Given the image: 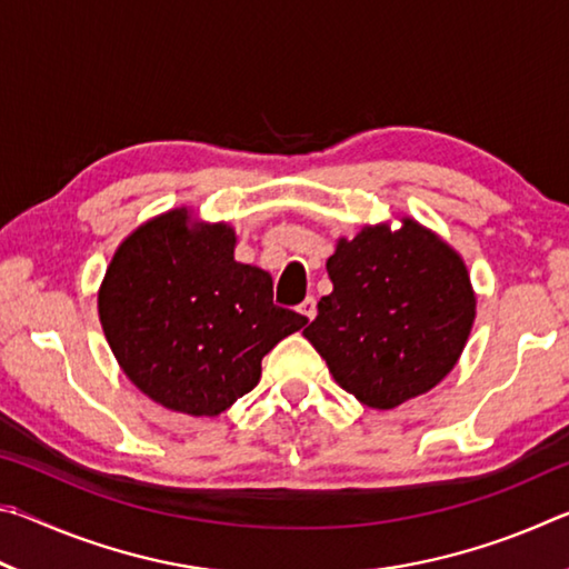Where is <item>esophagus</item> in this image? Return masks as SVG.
I'll list each match as a JSON object with an SVG mask.
<instances>
[{"mask_svg": "<svg viewBox=\"0 0 569 569\" xmlns=\"http://www.w3.org/2000/svg\"><path fill=\"white\" fill-rule=\"evenodd\" d=\"M298 311H301L308 321H313L316 319V298L313 296H308L306 301L298 306Z\"/></svg>", "mask_w": 569, "mask_h": 569, "instance_id": "obj_1", "label": "esophagus"}]
</instances>
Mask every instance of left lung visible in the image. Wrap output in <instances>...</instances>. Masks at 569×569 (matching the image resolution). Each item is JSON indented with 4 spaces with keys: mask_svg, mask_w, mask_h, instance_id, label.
<instances>
[{
    "mask_svg": "<svg viewBox=\"0 0 569 569\" xmlns=\"http://www.w3.org/2000/svg\"><path fill=\"white\" fill-rule=\"evenodd\" d=\"M333 291L303 336L366 407L393 409L455 369L475 321L461 258L413 220L363 228L326 261Z\"/></svg>",
    "mask_w": 569,
    "mask_h": 569,
    "instance_id": "left-lung-1",
    "label": "left lung"
}]
</instances>
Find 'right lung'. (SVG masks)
Here are the masks:
<instances>
[{"mask_svg": "<svg viewBox=\"0 0 569 569\" xmlns=\"http://www.w3.org/2000/svg\"><path fill=\"white\" fill-rule=\"evenodd\" d=\"M228 226L186 210L140 226L100 288V321L122 371L172 411L216 417L261 379L273 346L306 316L273 303V278L233 258Z\"/></svg>", "mask_w": 569, "mask_h": 569, "instance_id": "right-lung-1", "label": "right lung"}]
</instances>
